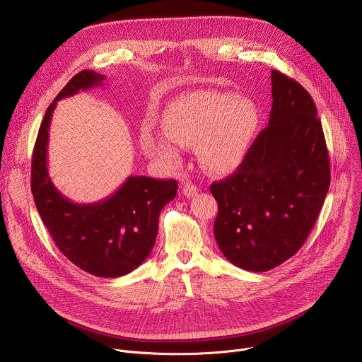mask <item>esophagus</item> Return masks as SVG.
Returning a JSON list of instances; mask_svg holds the SVG:
<instances>
[{
	"label": "esophagus",
	"instance_id": "obj_1",
	"mask_svg": "<svg viewBox=\"0 0 362 362\" xmlns=\"http://www.w3.org/2000/svg\"><path fill=\"white\" fill-rule=\"evenodd\" d=\"M182 192H183V194H185V196H187V197H192V196H194V194L199 192V187H197V186H194V185L186 183V185L183 186Z\"/></svg>",
	"mask_w": 362,
	"mask_h": 362
}]
</instances>
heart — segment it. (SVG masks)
<instances>
[{"label":"heart","mask_w":362,"mask_h":362,"mask_svg":"<svg viewBox=\"0 0 362 362\" xmlns=\"http://www.w3.org/2000/svg\"><path fill=\"white\" fill-rule=\"evenodd\" d=\"M257 129L250 101L232 93L194 91L166 106L162 130L150 126L140 133L147 156L175 169L182 162L180 146H197L203 168L214 175L233 172L243 162Z\"/></svg>","instance_id":"1"}]
</instances>
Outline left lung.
<instances>
[{
	"instance_id": "8db88e82",
	"label": "left lung",
	"mask_w": 362,
	"mask_h": 362,
	"mask_svg": "<svg viewBox=\"0 0 362 362\" xmlns=\"http://www.w3.org/2000/svg\"><path fill=\"white\" fill-rule=\"evenodd\" d=\"M272 110L229 177L211 185L219 211L214 235L233 265L267 272L305 243L331 172L315 103L298 81L272 70Z\"/></svg>"
}]
</instances>
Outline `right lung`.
<instances>
[{
    "label": "right lung",
    "instance_id": "obj_1",
    "mask_svg": "<svg viewBox=\"0 0 362 362\" xmlns=\"http://www.w3.org/2000/svg\"><path fill=\"white\" fill-rule=\"evenodd\" d=\"M105 78L93 70L80 71L47 109L33 151L31 192L48 233L69 261L94 276L119 278L151 252L160 211L175 199L177 182L130 176L110 197L87 204L73 203L56 189L47 170V144L57 101Z\"/></svg>",
    "mask_w": 362,
    "mask_h": 362
}]
</instances>
